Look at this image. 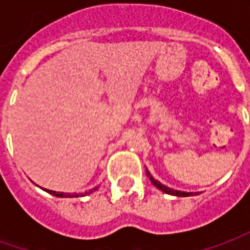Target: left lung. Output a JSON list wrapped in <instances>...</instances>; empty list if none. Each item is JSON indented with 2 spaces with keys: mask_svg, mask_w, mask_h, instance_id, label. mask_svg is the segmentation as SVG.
Returning a JSON list of instances; mask_svg holds the SVG:
<instances>
[{
  "mask_svg": "<svg viewBox=\"0 0 250 250\" xmlns=\"http://www.w3.org/2000/svg\"><path fill=\"white\" fill-rule=\"evenodd\" d=\"M147 171V170H146ZM147 177L150 178V181L152 182V185L155 186V188H158L159 190H162L163 193L166 194H171V195H177V197H188V195H193V193H186V191H179V190H174V188H167V186H165V185H162L159 181H157L155 178H152V175L148 171H147Z\"/></svg>",
  "mask_w": 250,
  "mask_h": 250,
  "instance_id": "8db88e82",
  "label": "left lung"
}]
</instances>
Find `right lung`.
I'll return each mask as SVG.
<instances>
[{
  "label": "right lung",
  "mask_w": 250,
  "mask_h": 250,
  "mask_svg": "<svg viewBox=\"0 0 250 250\" xmlns=\"http://www.w3.org/2000/svg\"><path fill=\"white\" fill-rule=\"evenodd\" d=\"M98 188H91L89 191H85L84 194H76V193H73V194H68V193H60V191H53V190H48V188H44L45 190L46 193H49L52 194V195H55V197H83V195H85V194H91L92 191H95Z\"/></svg>",
  "instance_id": "1"
}]
</instances>
